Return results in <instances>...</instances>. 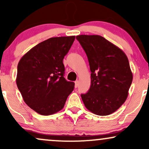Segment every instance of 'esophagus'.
<instances>
[{
  "mask_svg": "<svg viewBox=\"0 0 149 149\" xmlns=\"http://www.w3.org/2000/svg\"><path fill=\"white\" fill-rule=\"evenodd\" d=\"M78 84H79V81H78V80H76V81H75V88H78Z\"/></svg>",
  "mask_w": 149,
  "mask_h": 149,
  "instance_id": "34e87169",
  "label": "esophagus"
}]
</instances>
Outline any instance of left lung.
I'll list each match as a JSON object with an SVG mask.
<instances>
[{
  "instance_id": "8db88e82",
  "label": "left lung",
  "mask_w": 149,
  "mask_h": 149,
  "mask_svg": "<svg viewBox=\"0 0 149 149\" xmlns=\"http://www.w3.org/2000/svg\"><path fill=\"white\" fill-rule=\"evenodd\" d=\"M76 39L88 57L91 86L82 94L85 107L99 116H108L125 102L132 82V73L125 52L98 35H80Z\"/></svg>"
}]
</instances>
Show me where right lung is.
Listing matches in <instances>:
<instances>
[{
    "instance_id": "obj_1",
    "label": "right lung",
    "mask_w": 149,
    "mask_h": 149,
    "mask_svg": "<svg viewBox=\"0 0 149 149\" xmlns=\"http://www.w3.org/2000/svg\"><path fill=\"white\" fill-rule=\"evenodd\" d=\"M75 36L50 38L27 52L18 63L17 85L31 109L42 116L64 107L74 83L64 78L63 64Z\"/></svg>"
}]
</instances>
